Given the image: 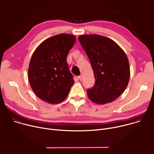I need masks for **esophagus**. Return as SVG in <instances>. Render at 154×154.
I'll return each mask as SVG.
<instances>
[{"instance_id":"obj_1","label":"esophagus","mask_w":154,"mask_h":154,"mask_svg":"<svg viewBox=\"0 0 154 154\" xmlns=\"http://www.w3.org/2000/svg\"><path fill=\"white\" fill-rule=\"evenodd\" d=\"M78 79H79V80L80 81H81V80H82V75L79 76V77H78Z\"/></svg>"}]
</instances>
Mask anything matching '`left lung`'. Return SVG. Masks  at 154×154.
I'll list each match as a JSON object with an SVG mask.
<instances>
[{
	"mask_svg": "<svg viewBox=\"0 0 154 154\" xmlns=\"http://www.w3.org/2000/svg\"><path fill=\"white\" fill-rule=\"evenodd\" d=\"M78 38L90 60L95 78L94 87L87 90L89 99L98 104L114 101L129 82L127 55L114 40L104 36L86 34Z\"/></svg>",
	"mask_w": 154,
	"mask_h": 154,
	"instance_id": "8db88e82",
	"label": "left lung"
}]
</instances>
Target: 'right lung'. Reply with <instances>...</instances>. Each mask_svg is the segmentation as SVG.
<instances>
[{
  "instance_id": "1",
  "label": "right lung",
  "mask_w": 154,
  "mask_h": 154,
  "mask_svg": "<svg viewBox=\"0 0 154 154\" xmlns=\"http://www.w3.org/2000/svg\"><path fill=\"white\" fill-rule=\"evenodd\" d=\"M75 35L60 34L42 42L34 51L28 69L31 88L40 100L58 104L68 95L74 80L66 61Z\"/></svg>"
}]
</instances>
